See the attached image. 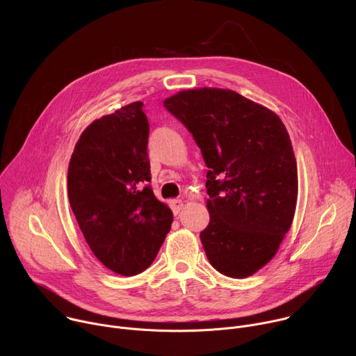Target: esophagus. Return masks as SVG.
<instances>
[{
	"mask_svg": "<svg viewBox=\"0 0 356 356\" xmlns=\"http://www.w3.org/2000/svg\"><path fill=\"white\" fill-rule=\"evenodd\" d=\"M170 207L175 216H177L180 213V210L183 209V201L181 200H172L170 201Z\"/></svg>",
	"mask_w": 356,
	"mask_h": 356,
	"instance_id": "1",
	"label": "esophagus"
}]
</instances>
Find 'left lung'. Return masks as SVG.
Listing matches in <instances>:
<instances>
[{"label":"left lung","instance_id":"obj_1","mask_svg":"<svg viewBox=\"0 0 356 356\" xmlns=\"http://www.w3.org/2000/svg\"><path fill=\"white\" fill-rule=\"evenodd\" d=\"M163 106L193 135L207 168L210 222L200 239L216 270L245 279L272 261L297 204V163L282 120L224 88L183 90Z\"/></svg>","mask_w":356,"mask_h":356}]
</instances>
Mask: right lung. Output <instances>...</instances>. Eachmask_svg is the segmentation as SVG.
Instances as JSON below:
<instances>
[{
    "label": "right lung",
    "instance_id": "add662e5",
    "mask_svg": "<svg viewBox=\"0 0 356 356\" xmlns=\"http://www.w3.org/2000/svg\"><path fill=\"white\" fill-rule=\"evenodd\" d=\"M140 101L92 121L80 135L67 172L70 207L95 258L121 276L150 266L173 213L147 181L149 122Z\"/></svg>",
    "mask_w": 356,
    "mask_h": 356
}]
</instances>
